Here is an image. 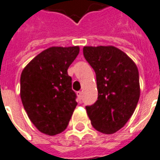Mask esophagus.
I'll return each instance as SVG.
<instances>
[{
    "label": "esophagus",
    "instance_id": "esophagus-1",
    "mask_svg": "<svg viewBox=\"0 0 160 160\" xmlns=\"http://www.w3.org/2000/svg\"><path fill=\"white\" fill-rule=\"evenodd\" d=\"M77 96H78V98L81 100L82 99V92H80V91L77 92Z\"/></svg>",
    "mask_w": 160,
    "mask_h": 160
}]
</instances>
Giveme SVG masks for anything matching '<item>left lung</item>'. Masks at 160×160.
<instances>
[{
    "mask_svg": "<svg viewBox=\"0 0 160 160\" xmlns=\"http://www.w3.org/2000/svg\"><path fill=\"white\" fill-rule=\"evenodd\" d=\"M85 59L96 73L98 100L86 106L95 129L113 134L126 124L140 98L135 63L114 46H85Z\"/></svg>",
    "mask_w": 160,
    "mask_h": 160,
    "instance_id": "1",
    "label": "left lung"
}]
</instances>
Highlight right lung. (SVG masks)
Segmentation results:
<instances>
[{
  "mask_svg": "<svg viewBox=\"0 0 160 160\" xmlns=\"http://www.w3.org/2000/svg\"><path fill=\"white\" fill-rule=\"evenodd\" d=\"M79 52V46L50 47L34 57L21 73L23 106L43 134L55 135L65 130L76 107L68 68Z\"/></svg>",
  "mask_w": 160,
  "mask_h": 160,
  "instance_id": "right-lung-1",
  "label": "right lung"
}]
</instances>
